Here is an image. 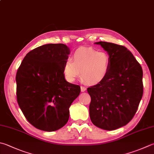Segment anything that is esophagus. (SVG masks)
Wrapping results in <instances>:
<instances>
[{
  "label": "esophagus",
  "mask_w": 154,
  "mask_h": 154,
  "mask_svg": "<svg viewBox=\"0 0 154 154\" xmlns=\"http://www.w3.org/2000/svg\"><path fill=\"white\" fill-rule=\"evenodd\" d=\"M80 88H81V91L82 92H85L86 90V88L85 86H80Z\"/></svg>",
  "instance_id": "esophagus-1"
}]
</instances>
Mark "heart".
<instances>
[{
  "label": "heart",
  "instance_id": "obj_1",
  "mask_svg": "<svg viewBox=\"0 0 154 154\" xmlns=\"http://www.w3.org/2000/svg\"><path fill=\"white\" fill-rule=\"evenodd\" d=\"M110 68L108 54L91 48H80L73 54V61L68 60L63 72L68 81L80 76L88 84H97L106 77Z\"/></svg>",
  "mask_w": 154,
  "mask_h": 154
}]
</instances>
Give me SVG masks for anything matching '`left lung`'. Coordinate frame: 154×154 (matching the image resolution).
Instances as JSON below:
<instances>
[{"mask_svg": "<svg viewBox=\"0 0 154 154\" xmlns=\"http://www.w3.org/2000/svg\"><path fill=\"white\" fill-rule=\"evenodd\" d=\"M94 43L107 51L110 68L103 80L87 88L91 97L90 117L95 126L112 131L134 117L143 96V70L124 46L105 42Z\"/></svg>", "mask_w": 154, "mask_h": 154, "instance_id": "8db88e82", "label": "left lung"}]
</instances>
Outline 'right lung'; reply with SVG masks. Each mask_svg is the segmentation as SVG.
<instances>
[{
	"mask_svg": "<svg viewBox=\"0 0 154 154\" xmlns=\"http://www.w3.org/2000/svg\"><path fill=\"white\" fill-rule=\"evenodd\" d=\"M69 49L50 43L26 55L16 74L17 99L25 118L45 131L62 128L69 119V108L80 93V86L65 79L63 66Z\"/></svg>",
	"mask_w": 154,
	"mask_h": 154,
	"instance_id": "right-lung-1",
	"label": "right lung"
}]
</instances>
